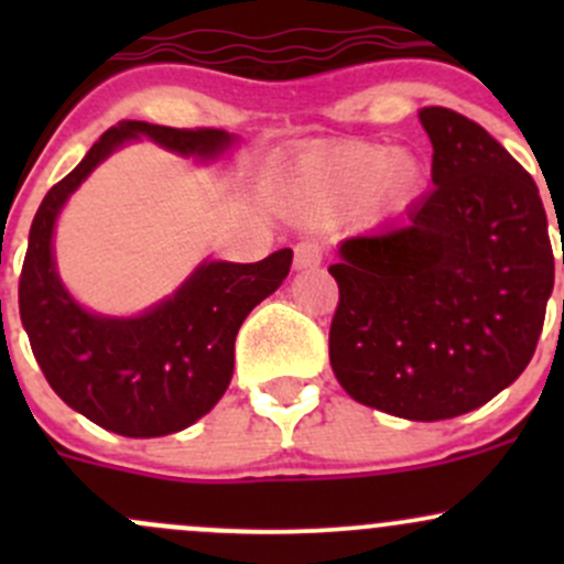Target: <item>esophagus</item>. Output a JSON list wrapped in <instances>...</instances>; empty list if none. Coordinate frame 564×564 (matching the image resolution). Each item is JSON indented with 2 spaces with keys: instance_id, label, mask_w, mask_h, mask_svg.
I'll return each mask as SVG.
<instances>
[{
  "instance_id": "esophagus-1",
  "label": "esophagus",
  "mask_w": 564,
  "mask_h": 564,
  "mask_svg": "<svg viewBox=\"0 0 564 564\" xmlns=\"http://www.w3.org/2000/svg\"><path fill=\"white\" fill-rule=\"evenodd\" d=\"M318 264H322V248H318V242L305 240L294 248V270H314Z\"/></svg>"
}]
</instances>
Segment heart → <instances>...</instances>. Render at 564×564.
I'll return each instance as SVG.
<instances>
[{"mask_svg": "<svg viewBox=\"0 0 564 564\" xmlns=\"http://www.w3.org/2000/svg\"><path fill=\"white\" fill-rule=\"evenodd\" d=\"M425 180L414 155H398L384 144H346L308 155L286 176V202L308 226H327L371 207L377 213L406 204Z\"/></svg>", "mask_w": 564, "mask_h": 564, "instance_id": "obj_1", "label": "heart"}]
</instances>
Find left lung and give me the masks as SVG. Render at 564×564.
I'll return each mask as SVG.
<instances>
[{
    "instance_id": "obj_1",
    "label": "left lung",
    "mask_w": 564,
    "mask_h": 564,
    "mask_svg": "<svg viewBox=\"0 0 564 564\" xmlns=\"http://www.w3.org/2000/svg\"><path fill=\"white\" fill-rule=\"evenodd\" d=\"M420 122L434 191L406 224L340 242L329 366L357 403L434 423L521 377L554 253L538 185L488 130L442 106L423 108Z\"/></svg>"
}]
</instances>
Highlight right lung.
I'll return each mask as SVG.
<instances>
[{
  "label": "right lung",
  "instance_id": "right-lung-1",
  "mask_svg": "<svg viewBox=\"0 0 564 564\" xmlns=\"http://www.w3.org/2000/svg\"><path fill=\"white\" fill-rule=\"evenodd\" d=\"M215 161L237 135L218 128L180 130L124 122L106 130L84 161L45 193L30 229L19 281L21 324L51 390L100 429L130 440L176 434L220 401L235 373L240 324L270 297L292 267L283 248L256 264L207 259L185 283L139 316L93 314L76 303L54 261L62 207L100 163L130 141Z\"/></svg>",
  "mask_w": 564,
  "mask_h": 564
}]
</instances>
